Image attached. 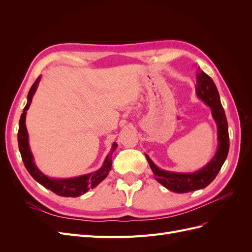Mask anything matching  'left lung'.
Here are the masks:
<instances>
[{"instance_id": "left-lung-1", "label": "left lung", "mask_w": 252, "mask_h": 252, "mask_svg": "<svg viewBox=\"0 0 252 252\" xmlns=\"http://www.w3.org/2000/svg\"><path fill=\"white\" fill-rule=\"evenodd\" d=\"M196 95L206 105L209 106L212 117L215 119L218 126L219 146L215 157L202 169L195 172L183 173L159 169L151 161L150 158L147 155H145L149 163L150 168L155 174L156 180L159 184H162L164 187L170 190V191L177 193L194 191V190H199L208 186L216 179L220 169L222 168L227 158L228 151H229V134H228L227 119L223 106L220 104L219 91L217 89L216 84L208 74H206L204 71L200 70V68L196 72Z\"/></svg>"}]
</instances>
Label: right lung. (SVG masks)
I'll use <instances>...</instances> for the list:
<instances>
[{
	"mask_svg": "<svg viewBox=\"0 0 252 252\" xmlns=\"http://www.w3.org/2000/svg\"><path fill=\"white\" fill-rule=\"evenodd\" d=\"M40 80H41V77L37 78L33 83L32 88L29 90L28 95H27V104L25 106L24 110H23V113L20 119V123H19L18 143H19V149L21 152L23 163H24L26 169L28 170L30 175H32L37 183H40V184L43 185L45 188L51 190L52 192H55L56 194L61 196L77 197L87 192L89 189L94 188L96 185L100 184L106 177H107L109 171L111 170V165H112L111 156L113 154V151L117 149L118 144L117 143L112 144L110 152L108 154V156L106 157L103 166L100 169L94 172L84 174V175H81V177L71 178V179H53V178H48L47 175L42 173L33 162V157H32V151H30L29 144H28V132L26 129V124H25L26 111L28 110L30 104H32V96L37 88V85H39Z\"/></svg>",
	"mask_w": 252,
	"mask_h": 252,
	"instance_id": "1",
	"label": "right lung"
}]
</instances>
